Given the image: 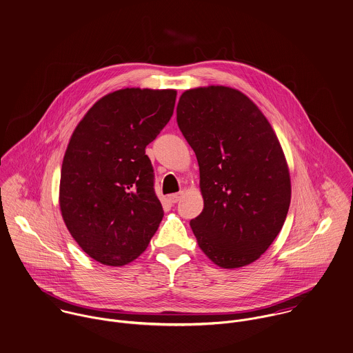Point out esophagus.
<instances>
[{"label":"esophagus","mask_w":353,"mask_h":353,"mask_svg":"<svg viewBox=\"0 0 353 353\" xmlns=\"http://www.w3.org/2000/svg\"><path fill=\"white\" fill-rule=\"evenodd\" d=\"M183 196H184V192H183V191H180V192H176V194L169 195V200H170L172 203H177Z\"/></svg>","instance_id":"1"}]
</instances>
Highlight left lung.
<instances>
[{"mask_svg":"<svg viewBox=\"0 0 353 353\" xmlns=\"http://www.w3.org/2000/svg\"><path fill=\"white\" fill-rule=\"evenodd\" d=\"M177 124L199 163L204 207L191 221L199 248L225 270L252 264L280 233L291 201L272 125L246 94L222 85L185 90Z\"/></svg>","mask_w":353,"mask_h":353,"instance_id":"1","label":"left lung"}]
</instances>
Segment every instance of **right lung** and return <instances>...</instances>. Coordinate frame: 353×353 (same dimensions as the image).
Instances as JSON below:
<instances>
[{
    "label": "right lung",
    "instance_id": "right-lung-1",
    "mask_svg": "<svg viewBox=\"0 0 353 353\" xmlns=\"http://www.w3.org/2000/svg\"><path fill=\"white\" fill-rule=\"evenodd\" d=\"M176 94L174 89H119L96 101L72 134L59 207L79 248L104 265L138 259L162 221L145 149L172 118Z\"/></svg>",
    "mask_w": 353,
    "mask_h": 353
}]
</instances>
